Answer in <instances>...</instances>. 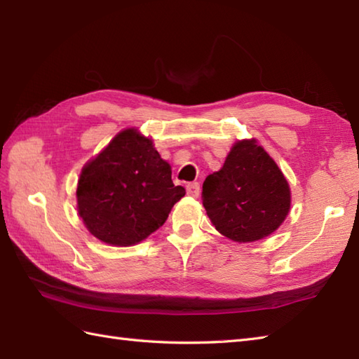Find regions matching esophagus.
<instances>
[{"instance_id":"1","label":"esophagus","mask_w":359,"mask_h":359,"mask_svg":"<svg viewBox=\"0 0 359 359\" xmlns=\"http://www.w3.org/2000/svg\"><path fill=\"white\" fill-rule=\"evenodd\" d=\"M187 193L191 197H197L201 193V184L199 182H191V184L187 185Z\"/></svg>"}]
</instances>
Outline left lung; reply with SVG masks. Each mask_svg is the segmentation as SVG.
I'll return each instance as SVG.
<instances>
[{"label":"left lung","mask_w":359,"mask_h":359,"mask_svg":"<svg viewBox=\"0 0 359 359\" xmlns=\"http://www.w3.org/2000/svg\"><path fill=\"white\" fill-rule=\"evenodd\" d=\"M202 202L220 234L255 242L284 222L292 196L276 162L251 139L236 142L224 166L205 179Z\"/></svg>","instance_id":"8db88e82"}]
</instances>
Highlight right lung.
<instances>
[{
  "instance_id": "1",
  "label": "right lung",
  "mask_w": 359,
  "mask_h": 359,
  "mask_svg": "<svg viewBox=\"0 0 359 359\" xmlns=\"http://www.w3.org/2000/svg\"><path fill=\"white\" fill-rule=\"evenodd\" d=\"M184 196L185 188L172 184L170 163L134 128L86 163L77 187L79 215L90 234L118 247L147 239Z\"/></svg>"
}]
</instances>
